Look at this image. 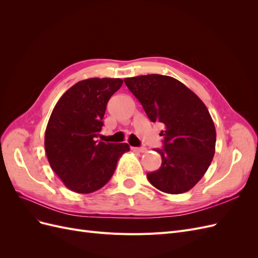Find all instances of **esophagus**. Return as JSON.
<instances>
[{
  "label": "esophagus",
  "instance_id": "34e87169",
  "mask_svg": "<svg viewBox=\"0 0 258 258\" xmlns=\"http://www.w3.org/2000/svg\"><path fill=\"white\" fill-rule=\"evenodd\" d=\"M131 150L134 152H139V153H146L147 152L146 147H131Z\"/></svg>",
  "mask_w": 258,
  "mask_h": 258
}]
</instances>
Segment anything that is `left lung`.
<instances>
[{"label": "left lung", "instance_id": "1", "mask_svg": "<svg viewBox=\"0 0 258 258\" xmlns=\"http://www.w3.org/2000/svg\"><path fill=\"white\" fill-rule=\"evenodd\" d=\"M151 121L163 123L161 166L147 173L150 183L167 194L191 189L205 175L215 153L216 131L207 106L171 76L150 74L124 79Z\"/></svg>", "mask_w": 258, "mask_h": 258}]
</instances>
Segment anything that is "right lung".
Wrapping results in <instances>:
<instances>
[{
  "label": "right lung",
  "mask_w": 258,
  "mask_h": 258,
  "mask_svg": "<svg viewBox=\"0 0 258 258\" xmlns=\"http://www.w3.org/2000/svg\"><path fill=\"white\" fill-rule=\"evenodd\" d=\"M120 79H88L68 89L53 107L45 132V151L53 172L66 187L90 194L112 177L127 143L96 141L108 100Z\"/></svg>",
  "instance_id": "1"
}]
</instances>
